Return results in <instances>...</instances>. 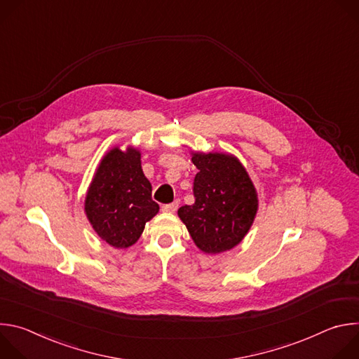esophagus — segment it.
Wrapping results in <instances>:
<instances>
[{"label":"esophagus","mask_w":359,"mask_h":359,"mask_svg":"<svg viewBox=\"0 0 359 359\" xmlns=\"http://www.w3.org/2000/svg\"><path fill=\"white\" fill-rule=\"evenodd\" d=\"M177 208H179V201L176 200V201H173V203H170V204H165V206L162 208V210H163L165 213H175V212L177 210Z\"/></svg>","instance_id":"obj_1"}]
</instances>
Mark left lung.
Here are the masks:
<instances>
[{
    "label": "left lung",
    "instance_id": "1",
    "mask_svg": "<svg viewBox=\"0 0 359 359\" xmlns=\"http://www.w3.org/2000/svg\"><path fill=\"white\" fill-rule=\"evenodd\" d=\"M191 162L194 203L182 206L177 216L191 240L206 254L234 248L251 229L259 210V194L245 168L231 153L194 151Z\"/></svg>",
    "mask_w": 359,
    "mask_h": 359
}]
</instances>
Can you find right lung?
<instances>
[{"label":"right lung","mask_w":359,"mask_h":359,"mask_svg":"<svg viewBox=\"0 0 359 359\" xmlns=\"http://www.w3.org/2000/svg\"><path fill=\"white\" fill-rule=\"evenodd\" d=\"M140 150L115 146L100 159L85 196V215L95 233L115 248L133 245L159 213L142 170Z\"/></svg>","instance_id":"obj_1"}]
</instances>
